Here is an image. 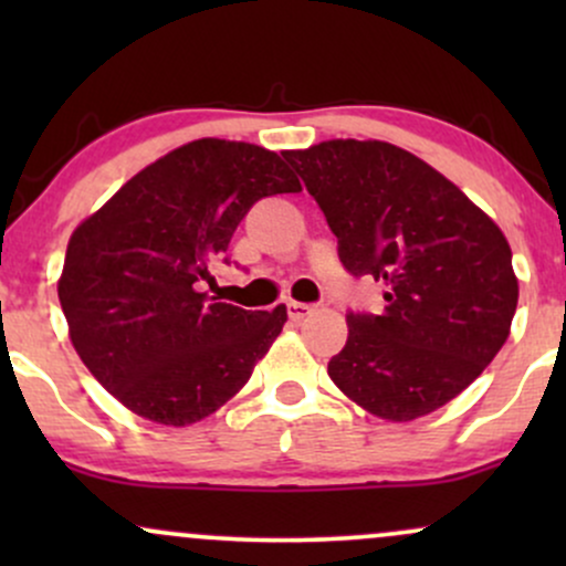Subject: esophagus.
Instances as JSON below:
<instances>
[{"mask_svg":"<svg viewBox=\"0 0 566 566\" xmlns=\"http://www.w3.org/2000/svg\"><path fill=\"white\" fill-rule=\"evenodd\" d=\"M311 311H314V308H311L308 303H297V301H290L287 303V314H290L292 322H303L305 316L311 314Z\"/></svg>","mask_w":566,"mask_h":566,"instance_id":"1","label":"esophagus"}]
</instances>
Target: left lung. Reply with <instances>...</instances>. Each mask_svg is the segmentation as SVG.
<instances>
[{
    "mask_svg": "<svg viewBox=\"0 0 566 566\" xmlns=\"http://www.w3.org/2000/svg\"><path fill=\"white\" fill-rule=\"evenodd\" d=\"M301 172L354 276L386 284L382 314H348L327 365L350 401L391 423L444 407L511 335L518 279L497 223L452 180L386 140H324Z\"/></svg>",
    "mask_w": 566,
    "mask_h": 566,
    "instance_id": "8db88e82",
    "label": "left lung"
}]
</instances>
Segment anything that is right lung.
Returning a JSON list of instances; mask_svg holds the SVG:
<instances>
[{"label":"right lung","instance_id":"add662e5","mask_svg":"<svg viewBox=\"0 0 566 566\" xmlns=\"http://www.w3.org/2000/svg\"><path fill=\"white\" fill-rule=\"evenodd\" d=\"M282 157L201 138L143 167L69 239L57 297L84 367L129 412L191 426L250 380L287 305L244 311L201 282L258 199L297 193Z\"/></svg>","mask_w":566,"mask_h":566}]
</instances>
